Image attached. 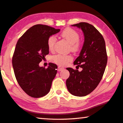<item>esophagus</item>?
I'll return each instance as SVG.
<instances>
[{
  "mask_svg": "<svg viewBox=\"0 0 123 123\" xmlns=\"http://www.w3.org/2000/svg\"><path fill=\"white\" fill-rule=\"evenodd\" d=\"M58 69L59 71H62V70L64 69V67H62V66H58Z\"/></svg>",
  "mask_w": 123,
  "mask_h": 123,
  "instance_id": "obj_1",
  "label": "esophagus"
}]
</instances>
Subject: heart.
<instances>
[{
  "mask_svg": "<svg viewBox=\"0 0 123 123\" xmlns=\"http://www.w3.org/2000/svg\"><path fill=\"white\" fill-rule=\"evenodd\" d=\"M61 36L66 39L69 43L71 44V49L76 51L80 47L79 34L77 31L72 28H66L62 31ZM56 41V37L54 36H50L48 39V47L50 50L54 49L55 44ZM72 60V57L70 55H57L51 57V61L54 63L58 65H66L69 61Z\"/></svg>",
  "mask_w": 123,
  "mask_h": 123,
  "instance_id": "b5f03b06",
  "label": "heart"
}]
</instances>
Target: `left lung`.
<instances>
[{"mask_svg": "<svg viewBox=\"0 0 123 123\" xmlns=\"http://www.w3.org/2000/svg\"><path fill=\"white\" fill-rule=\"evenodd\" d=\"M72 26L81 29L84 42L79 56L74 62L82 71L67 68L70 75L66 80L68 90L76 96H85L97 86L104 75L107 63L104 37L92 25L80 22Z\"/></svg>", "mask_w": 123, "mask_h": 123, "instance_id": "1", "label": "left lung"}]
</instances>
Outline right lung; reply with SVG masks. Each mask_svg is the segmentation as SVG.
<instances>
[{"instance_id":"add662e5","label":"right lung","mask_w":123,"mask_h":123,"mask_svg":"<svg viewBox=\"0 0 123 123\" xmlns=\"http://www.w3.org/2000/svg\"><path fill=\"white\" fill-rule=\"evenodd\" d=\"M60 31L46 25H34L17 43L12 60L13 71L19 85L29 96L39 98L50 90L57 66L50 63L45 68L39 64L49 52L48 38Z\"/></svg>"}]
</instances>
